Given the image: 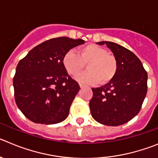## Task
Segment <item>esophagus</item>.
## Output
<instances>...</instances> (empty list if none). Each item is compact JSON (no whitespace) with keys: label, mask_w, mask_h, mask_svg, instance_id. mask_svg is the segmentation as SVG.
<instances>
[{"label":"esophagus","mask_w":158,"mask_h":158,"mask_svg":"<svg viewBox=\"0 0 158 158\" xmlns=\"http://www.w3.org/2000/svg\"><path fill=\"white\" fill-rule=\"evenodd\" d=\"M79 85H80V87H81V89H83V88H85V85H82V84H79Z\"/></svg>","instance_id":"1"}]
</instances>
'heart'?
<instances>
[{"label":"heart","instance_id":"b5f03b06","mask_svg":"<svg viewBox=\"0 0 158 158\" xmlns=\"http://www.w3.org/2000/svg\"><path fill=\"white\" fill-rule=\"evenodd\" d=\"M63 64L66 72L76 76L88 66V71L77 77L79 81L87 85L106 84L115 77L118 71V62L115 56L107 50L95 44H86L78 49L68 51L63 58Z\"/></svg>","mask_w":158,"mask_h":158}]
</instances>
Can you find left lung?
<instances>
[{"instance_id":"left-lung-1","label":"left lung","mask_w":158,"mask_h":158,"mask_svg":"<svg viewBox=\"0 0 158 158\" xmlns=\"http://www.w3.org/2000/svg\"><path fill=\"white\" fill-rule=\"evenodd\" d=\"M106 44L118 62V71L109 83L92 89L89 102L92 118L109 126L121 125L139 114L147 92V73L138 57L128 49L110 41Z\"/></svg>"}]
</instances>
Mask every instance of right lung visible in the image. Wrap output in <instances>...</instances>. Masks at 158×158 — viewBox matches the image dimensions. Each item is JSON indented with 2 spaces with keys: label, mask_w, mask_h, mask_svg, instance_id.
Segmentation results:
<instances>
[{
  "label": "right lung",
  "mask_w": 158,
  "mask_h": 158,
  "mask_svg": "<svg viewBox=\"0 0 158 158\" xmlns=\"http://www.w3.org/2000/svg\"><path fill=\"white\" fill-rule=\"evenodd\" d=\"M84 43L82 39L66 37L50 39L19 62L13 78L14 95L26 118L43 124H57L67 118L80 86L67 73L63 58Z\"/></svg>",
  "instance_id": "obj_1"
}]
</instances>
